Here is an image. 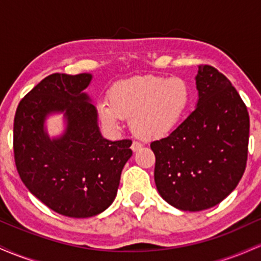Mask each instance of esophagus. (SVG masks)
Wrapping results in <instances>:
<instances>
[{
	"label": "esophagus",
	"instance_id": "obj_1",
	"mask_svg": "<svg viewBox=\"0 0 261 261\" xmlns=\"http://www.w3.org/2000/svg\"><path fill=\"white\" fill-rule=\"evenodd\" d=\"M141 148H142V143L137 142V141H134L133 145H131V149H133L134 152H136V151H139V149H141Z\"/></svg>",
	"mask_w": 261,
	"mask_h": 261
}]
</instances>
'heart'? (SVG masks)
Wrapping results in <instances>:
<instances>
[{
    "label": "heart",
    "mask_w": 261,
    "mask_h": 261,
    "mask_svg": "<svg viewBox=\"0 0 261 261\" xmlns=\"http://www.w3.org/2000/svg\"><path fill=\"white\" fill-rule=\"evenodd\" d=\"M109 100L98 101V114L107 127L130 126L141 139L158 140L172 134L187 116L193 100L191 87L180 77L142 76L115 83Z\"/></svg>",
    "instance_id": "b5f03b06"
}]
</instances>
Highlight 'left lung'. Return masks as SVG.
Here are the masks:
<instances>
[{
	"mask_svg": "<svg viewBox=\"0 0 261 261\" xmlns=\"http://www.w3.org/2000/svg\"><path fill=\"white\" fill-rule=\"evenodd\" d=\"M196 109L151 143L160 195L182 211L214 207L234 190L247 166L249 114L224 74L199 66Z\"/></svg>",
	"mask_w": 261,
	"mask_h": 261,
	"instance_id": "left-lung-1",
	"label": "left lung"
}]
</instances>
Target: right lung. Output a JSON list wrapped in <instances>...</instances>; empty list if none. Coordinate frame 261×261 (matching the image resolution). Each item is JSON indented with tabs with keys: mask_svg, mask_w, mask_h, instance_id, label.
<instances>
[{
	"mask_svg": "<svg viewBox=\"0 0 261 261\" xmlns=\"http://www.w3.org/2000/svg\"><path fill=\"white\" fill-rule=\"evenodd\" d=\"M91 73H54L20 100L14 116L16 167L28 190L53 211L74 218L92 217L112 205L130 140L101 136L98 113L85 89ZM64 113L66 127L51 139L44 121Z\"/></svg>",
	"mask_w": 261,
	"mask_h": 261,
	"instance_id": "right-lung-1",
	"label": "right lung"
}]
</instances>
